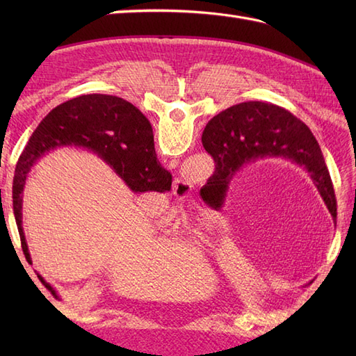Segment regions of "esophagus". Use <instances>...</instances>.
Here are the masks:
<instances>
[{"label":"esophagus","instance_id":"34e87169","mask_svg":"<svg viewBox=\"0 0 356 356\" xmlns=\"http://www.w3.org/2000/svg\"><path fill=\"white\" fill-rule=\"evenodd\" d=\"M194 185L191 184V180L188 177H179L174 180L172 185V194L176 195V199L179 200H185L191 195Z\"/></svg>","mask_w":356,"mask_h":356}]
</instances>
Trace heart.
<instances>
[{
    "label": "heart",
    "instance_id": "1",
    "mask_svg": "<svg viewBox=\"0 0 356 356\" xmlns=\"http://www.w3.org/2000/svg\"><path fill=\"white\" fill-rule=\"evenodd\" d=\"M163 223L166 226H170V228H179V226L184 223L182 213H180V211H177V209L170 211V213H166V216L163 217Z\"/></svg>",
    "mask_w": 356,
    "mask_h": 356
}]
</instances>
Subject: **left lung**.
<instances>
[{
  "label": "left lung",
  "instance_id": "1",
  "mask_svg": "<svg viewBox=\"0 0 356 356\" xmlns=\"http://www.w3.org/2000/svg\"><path fill=\"white\" fill-rule=\"evenodd\" d=\"M203 147L214 157L209 179L217 200L225 197L236 171L263 157H284L311 174L330 214L337 217V199L321 148L309 127L278 105L241 102L209 120L202 134Z\"/></svg>",
  "mask_w": 356,
  "mask_h": 356
}]
</instances>
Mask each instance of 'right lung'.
I'll list each match as a JSON object with an SVG mask.
<instances>
[{
    "instance_id": "obj_1",
    "label": "right lung",
    "mask_w": 356,
    "mask_h": 356,
    "mask_svg": "<svg viewBox=\"0 0 356 356\" xmlns=\"http://www.w3.org/2000/svg\"><path fill=\"white\" fill-rule=\"evenodd\" d=\"M58 147L93 151L134 193L171 190V174L162 168L156 157L153 128L131 102L110 95H84L58 105L30 136L15 168L13 214L29 263L32 259L22 231V190L33 163ZM38 277L45 283L41 275ZM45 286L53 291L49 283Z\"/></svg>"
}]
</instances>
